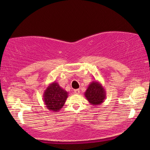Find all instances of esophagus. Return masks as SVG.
Segmentation results:
<instances>
[{"label":"esophagus","mask_w":150,"mask_h":150,"mask_svg":"<svg viewBox=\"0 0 150 150\" xmlns=\"http://www.w3.org/2000/svg\"><path fill=\"white\" fill-rule=\"evenodd\" d=\"M74 93L75 94H79V89H76L74 91Z\"/></svg>","instance_id":"esophagus-1"}]
</instances>
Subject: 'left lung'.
<instances>
[{
	"label": "left lung",
	"mask_w": 150,
	"mask_h": 150,
	"mask_svg": "<svg viewBox=\"0 0 150 150\" xmlns=\"http://www.w3.org/2000/svg\"><path fill=\"white\" fill-rule=\"evenodd\" d=\"M84 95L90 104L93 106H98L104 102L106 93L100 82L93 81L88 86Z\"/></svg>",
	"instance_id": "left-lung-1"
}]
</instances>
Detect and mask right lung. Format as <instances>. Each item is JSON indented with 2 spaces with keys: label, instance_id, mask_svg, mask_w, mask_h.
Segmentation results:
<instances>
[{
  "label": "right lung",
  "instance_id": "right-lung-1",
  "mask_svg": "<svg viewBox=\"0 0 150 150\" xmlns=\"http://www.w3.org/2000/svg\"><path fill=\"white\" fill-rule=\"evenodd\" d=\"M69 93L62 88L57 82L50 83L45 90L43 100L46 108L53 112H57L64 105Z\"/></svg>",
  "mask_w": 150,
  "mask_h": 150
}]
</instances>
